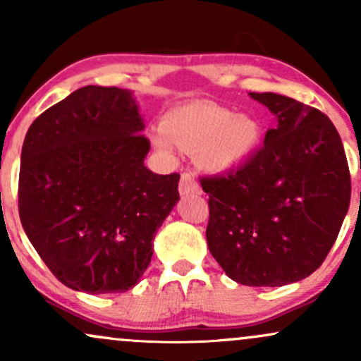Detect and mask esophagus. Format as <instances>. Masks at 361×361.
Here are the masks:
<instances>
[{"label": "esophagus", "instance_id": "esophagus-1", "mask_svg": "<svg viewBox=\"0 0 361 361\" xmlns=\"http://www.w3.org/2000/svg\"><path fill=\"white\" fill-rule=\"evenodd\" d=\"M180 193L183 195H192V193H200V186H198L197 180L192 173H183L180 180Z\"/></svg>", "mask_w": 361, "mask_h": 361}]
</instances>
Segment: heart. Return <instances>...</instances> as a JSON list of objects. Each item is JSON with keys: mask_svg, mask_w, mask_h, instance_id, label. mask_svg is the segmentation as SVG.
I'll return each instance as SVG.
<instances>
[{"mask_svg": "<svg viewBox=\"0 0 361 361\" xmlns=\"http://www.w3.org/2000/svg\"><path fill=\"white\" fill-rule=\"evenodd\" d=\"M263 126L256 117L212 102H188L169 109L161 128L151 132L157 151L173 156L176 146L195 151V161L205 173L233 175L255 159L263 146Z\"/></svg>", "mask_w": 361, "mask_h": 361, "instance_id": "heart-1", "label": "heart"}]
</instances>
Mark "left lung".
Listing matches in <instances>:
<instances>
[{"instance_id":"8db88e82","label":"left lung","mask_w":361,"mask_h":361,"mask_svg":"<svg viewBox=\"0 0 361 361\" xmlns=\"http://www.w3.org/2000/svg\"><path fill=\"white\" fill-rule=\"evenodd\" d=\"M275 115L255 159L202 178L207 244L231 280L281 287L314 273L345 221L351 180L336 127L322 111L276 93H250Z\"/></svg>"}]
</instances>
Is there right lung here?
<instances>
[{
  "mask_svg": "<svg viewBox=\"0 0 361 361\" xmlns=\"http://www.w3.org/2000/svg\"><path fill=\"white\" fill-rule=\"evenodd\" d=\"M134 93L85 86L34 120L22 147L18 210L56 279L88 293L135 287L180 200V175L146 168Z\"/></svg>",
  "mask_w": 361,
  "mask_h": 361,
  "instance_id": "1",
  "label": "right lung"
}]
</instances>
